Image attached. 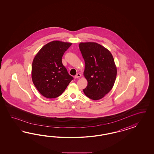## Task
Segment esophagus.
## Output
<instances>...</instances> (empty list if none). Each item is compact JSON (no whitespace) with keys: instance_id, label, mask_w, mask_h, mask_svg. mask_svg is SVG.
<instances>
[{"instance_id":"esophagus-1","label":"esophagus","mask_w":154,"mask_h":154,"mask_svg":"<svg viewBox=\"0 0 154 154\" xmlns=\"http://www.w3.org/2000/svg\"><path fill=\"white\" fill-rule=\"evenodd\" d=\"M81 76V74H79V73H77V75H75V79H78V78H79Z\"/></svg>"}]
</instances>
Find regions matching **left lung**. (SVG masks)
Listing matches in <instances>:
<instances>
[{
    "label": "left lung",
    "mask_w": 154,
    "mask_h": 154,
    "mask_svg": "<svg viewBox=\"0 0 154 154\" xmlns=\"http://www.w3.org/2000/svg\"><path fill=\"white\" fill-rule=\"evenodd\" d=\"M80 51L85 63L84 75L88 86L84 93L88 98L99 100L112 89L117 75V68L111 53L95 42L80 43Z\"/></svg>",
    "instance_id": "8db88e82"
}]
</instances>
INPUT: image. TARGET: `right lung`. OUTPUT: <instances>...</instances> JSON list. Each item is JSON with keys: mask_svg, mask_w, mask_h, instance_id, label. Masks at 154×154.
<instances>
[{"mask_svg": "<svg viewBox=\"0 0 154 154\" xmlns=\"http://www.w3.org/2000/svg\"><path fill=\"white\" fill-rule=\"evenodd\" d=\"M71 43L54 41L42 47L34 57L32 78L38 91L47 98L63 93L73 77L62 63V57Z\"/></svg>", "mask_w": 154, "mask_h": 154, "instance_id": "add662e5", "label": "right lung"}]
</instances>
